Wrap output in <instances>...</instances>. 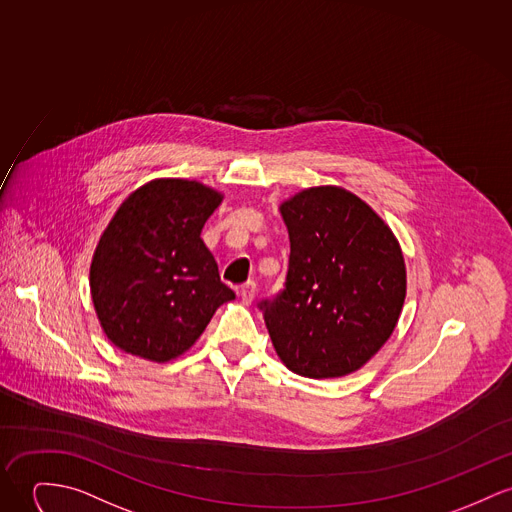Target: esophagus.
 Segmentation results:
<instances>
[{"mask_svg": "<svg viewBox=\"0 0 512 512\" xmlns=\"http://www.w3.org/2000/svg\"><path fill=\"white\" fill-rule=\"evenodd\" d=\"M255 292H257V286H255V282H247V284H243L241 288H239V300L245 304V306H249L253 300H255Z\"/></svg>", "mask_w": 512, "mask_h": 512, "instance_id": "obj_1", "label": "esophagus"}]
</instances>
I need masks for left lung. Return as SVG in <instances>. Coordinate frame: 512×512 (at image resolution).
<instances>
[{"label": "left lung", "mask_w": 512, "mask_h": 512, "mask_svg": "<svg viewBox=\"0 0 512 512\" xmlns=\"http://www.w3.org/2000/svg\"><path fill=\"white\" fill-rule=\"evenodd\" d=\"M290 237L286 288L265 302L282 364L304 378H343L392 337L407 294L401 245L384 218L337 185L280 202Z\"/></svg>", "instance_id": "obj_1"}]
</instances>
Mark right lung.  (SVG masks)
<instances>
[{"instance_id":"add662e5","label":"right lung","mask_w":512,"mask_h":512,"mask_svg":"<svg viewBox=\"0 0 512 512\" xmlns=\"http://www.w3.org/2000/svg\"><path fill=\"white\" fill-rule=\"evenodd\" d=\"M224 195L159 177L122 200L95 247L89 288L99 325L122 353L169 362L236 298L200 232Z\"/></svg>"}]
</instances>
